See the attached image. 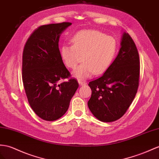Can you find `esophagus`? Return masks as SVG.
I'll return each instance as SVG.
<instances>
[{"label":"esophagus","instance_id":"obj_1","mask_svg":"<svg viewBox=\"0 0 159 159\" xmlns=\"http://www.w3.org/2000/svg\"><path fill=\"white\" fill-rule=\"evenodd\" d=\"M79 84L80 85V86H83V85H85L87 84V82L85 80H81V79H79Z\"/></svg>","mask_w":159,"mask_h":159}]
</instances>
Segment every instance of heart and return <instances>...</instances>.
I'll use <instances>...</instances> for the list:
<instances>
[{
  "label": "heart",
  "mask_w": 159,
  "mask_h": 159,
  "mask_svg": "<svg viewBox=\"0 0 159 159\" xmlns=\"http://www.w3.org/2000/svg\"><path fill=\"white\" fill-rule=\"evenodd\" d=\"M72 45H62L60 54L66 66L74 69L78 79L102 74L110 66L117 52V42L111 36L97 30H81L73 35ZM84 57H83L82 56Z\"/></svg>",
  "instance_id": "1"
}]
</instances>
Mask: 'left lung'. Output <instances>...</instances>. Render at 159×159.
<instances>
[{"mask_svg": "<svg viewBox=\"0 0 159 159\" xmlns=\"http://www.w3.org/2000/svg\"><path fill=\"white\" fill-rule=\"evenodd\" d=\"M140 58L132 38L122 35L118 55L99 78L89 83L92 91L88 107L96 118L111 122L123 116L139 85Z\"/></svg>", "mask_w": 159, "mask_h": 159, "instance_id": "left-lung-1", "label": "left lung"}]
</instances>
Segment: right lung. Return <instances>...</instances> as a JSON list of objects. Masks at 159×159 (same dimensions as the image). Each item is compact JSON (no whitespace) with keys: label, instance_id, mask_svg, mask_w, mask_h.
Segmentation results:
<instances>
[{"label":"right lung","instance_id":"1","mask_svg":"<svg viewBox=\"0 0 159 159\" xmlns=\"http://www.w3.org/2000/svg\"><path fill=\"white\" fill-rule=\"evenodd\" d=\"M71 23L42 25L34 31L24 46L22 79L31 109L40 118L54 121L68 110L79 87L64 66L58 48L60 34Z\"/></svg>","mask_w":159,"mask_h":159}]
</instances>
